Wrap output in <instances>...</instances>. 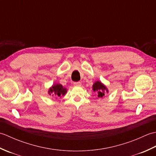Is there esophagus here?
<instances>
[{"instance_id":"obj_1","label":"esophagus","mask_w":156,"mask_h":156,"mask_svg":"<svg viewBox=\"0 0 156 156\" xmlns=\"http://www.w3.org/2000/svg\"><path fill=\"white\" fill-rule=\"evenodd\" d=\"M74 85L75 86V87H80L82 84L80 82H74Z\"/></svg>"}]
</instances>
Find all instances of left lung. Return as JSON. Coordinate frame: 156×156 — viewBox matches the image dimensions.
<instances>
[{
  "mask_svg": "<svg viewBox=\"0 0 156 156\" xmlns=\"http://www.w3.org/2000/svg\"><path fill=\"white\" fill-rule=\"evenodd\" d=\"M92 89H93L94 92H97L98 94V97L101 98L105 96V91L108 92L107 88H106L105 86L99 81L94 82V84L92 86Z\"/></svg>",
  "mask_w": 156,
  "mask_h": 156,
  "instance_id": "1",
  "label": "left lung"
}]
</instances>
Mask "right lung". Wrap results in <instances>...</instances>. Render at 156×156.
I'll use <instances>...</instances> for the list:
<instances>
[{
	"mask_svg": "<svg viewBox=\"0 0 156 156\" xmlns=\"http://www.w3.org/2000/svg\"><path fill=\"white\" fill-rule=\"evenodd\" d=\"M66 88L62 87V84H57L52 86V87L49 88L48 93L52 94V96H56V97H62L64 96L66 93Z\"/></svg>",
	"mask_w": 156,
	"mask_h": 156,
	"instance_id": "add662e5",
	"label": "right lung"
}]
</instances>
